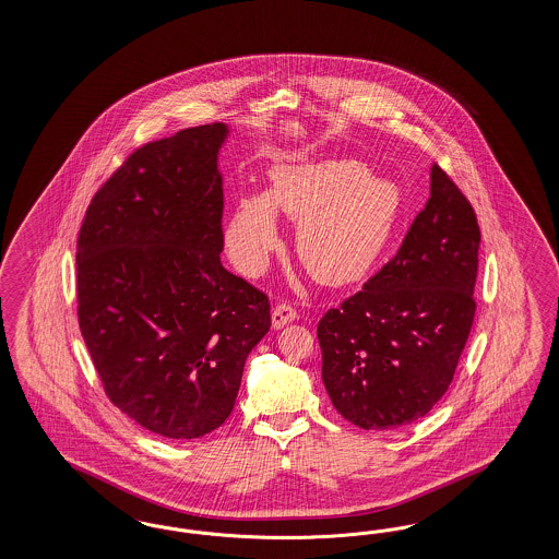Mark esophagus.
Returning <instances> with one entry per match:
<instances>
[{
	"instance_id": "esophagus-1",
	"label": "esophagus",
	"mask_w": 559,
	"mask_h": 559,
	"mask_svg": "<svg viewBox=\"0 0 559 559\" xmlns=\"http://www.w3.org/2000/svg\"><path fill=\"white\" fill-rule=\"evenodd\" d=\"M295 320H297V311L288 304H278L272 309V325L274 328H283Z\"/></svg>"
}]
</instances>
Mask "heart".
<instances>
[{"instance_id": "heart-1", "label": "heart", "mask_w": 559, "mask_h": 559, "mask_svg": "<svg viewBox=\"0 0 559 559\" xmlns=\"http://www.w3.org/2000/svg\"><path fill=\"white\" fill-rule=\"evenodd\" d=\"M276 211L297 221L295 248L309 274L346 285L371 271L402 213V190L356 159L278 166L266 194L239 197L223 229L237 269L260 274L281 248Z\"/></svg>"}]
</instances>
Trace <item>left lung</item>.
Returning <instances> with one entry per match:
<instances>
[{
  "label": "left lung",
  "mask_w": 559,
  "mask_h": 559,
  "mask_svg": "<svg viewBox=\"0 0 559 559\" xmlns=\"http://www.w3.org/2000/svg\"><path fill=\"white\" fill-rule=\"evenodd\" d=\"M479 239L474 206L435 164L397 254L318 323L323 385L344 420L397 428L449 390L474 325Z\"/></svg>",
  "instance_id": "1"
}]
</instances>
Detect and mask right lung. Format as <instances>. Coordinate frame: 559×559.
<instances>
[{"instance_id":"add662e5","label":"right lung","mask_w":559,"mask_h":559,"mask_svg":"<svg viewBox=\"0 0 559 559\" xmlns=\"http://www.w3.org/2000/svg\"><path fill=\"white\" fill-rule=\"evenodd\" d=\"M223 122L139 147L78 237V320L110 402L166 439H199L236 404L271 330L269 297L223 269Z\"/></svg>"}]
</instances>
